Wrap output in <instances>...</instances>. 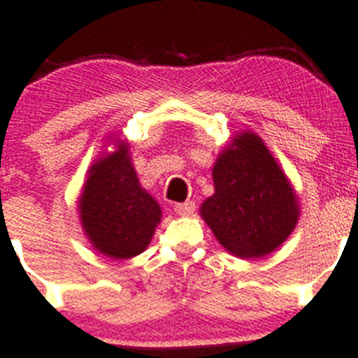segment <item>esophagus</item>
<instances>
[{"label":"esophagus","instance_id":"1","mask_svg":"<svg viewBox=\"0 0 358 358\" xmlns=\"http://www.w3.org/2000/svg\"><path fill=\"white\" fill-rule=\"evenodd\" d=\"M194 210H196V203H194V201L175 204V211L180 215V217H189V215L194 213Z\"/></svg>","mask_w":358,"mask_h":358}]
</instances>
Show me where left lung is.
I'll return each mask as SVG.
<instances>
[{"label": "left lung", "mask_w": 358, "mask_h": 358, "mask_svg": "<svg viewBox=\"0 0 358 358\" xmlns=\"http://www.w3.org/2000/svg\"><path fill=\"white\" fill-rule=\"evenodd\" d=\"M215 194L201 206L215 238L241 259L269 255L296 229L292 183L255 133H239L213 166Z\"/></svg>", "instance_id": "1"}]
</instances>
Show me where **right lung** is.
<instances>
[{"label":"right lung","instance_id":"1","mask_svg":"<svg viewBox=\"0 0 358 358\" xmlns=\"http://www.w3.org/2000/svg\"><path fill=\"white\" fill-rule=\"evenodd\" d=\"M78 211L89 241L112 259L140 255L162 217L157 201L138 182L124 143L91 166Z\"/></svg>","mask_w":358,"mask_h":358}]
</instances>
